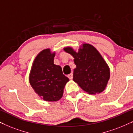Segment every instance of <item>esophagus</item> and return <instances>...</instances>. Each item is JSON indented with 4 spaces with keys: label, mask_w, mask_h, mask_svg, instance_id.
I'll return each mask as SVG.
<instances>
[{
    "label": "esophagus",
    "mask_w": 133,
    "mask_h": 133,
    "mask_svg": "<svg viewBox=\"0 0 133 133\" xmlns=\"http://www.w3.org/2000/svg\"><path fill=\"white\" fill-rule=\"evenodd\" d=\"M68 77L70 79H72V78H73V74L71 73L70 74H69V75H68Z\"/></svg>",
    "instance_id": "esophagus-1"
}]
</instances>
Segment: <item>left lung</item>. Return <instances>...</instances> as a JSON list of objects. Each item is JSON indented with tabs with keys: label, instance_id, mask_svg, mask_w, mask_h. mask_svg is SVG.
Segmentation results:
<instances>
[{
	"label": "left lung",
	"instance_id": "obj_1",
	"mask_svg": "<svg viewBox=\"0 0 133 133\" xmlns=\"http://www.w3.org/2000/svg\"><path fill=\"white\" fill-rule=\"evenodd\" d=\"M83 47L78 53L70 47L64 49L74 58L76 68L73 79L86 92L100 93L105 89L109 79V69L95 47L88 44H83Z\"/></svg>",
	"mask_w": 133,
	"mask_h": 133
}]
</instances>
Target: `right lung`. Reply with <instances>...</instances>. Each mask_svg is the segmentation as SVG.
<instances>
[{
  "mask_svg": "<svg viewBox=\"0 0 133 133\" xmlns=\"http://www.w3.org/2000/svg\"><path fill=\"white\" fill-rule=\"evenodd\" d=\"M55 54L45 49L35 58L29 81L35 91L44 100L58 101L63 96L69 78L64 75L59 65L54 64Z\"/></svg>",
  "mask_w": 133,
  "mask_h": 133,
  "instance_id": "right-lung-1",
  "label": "right lung"
}]
</instances>
